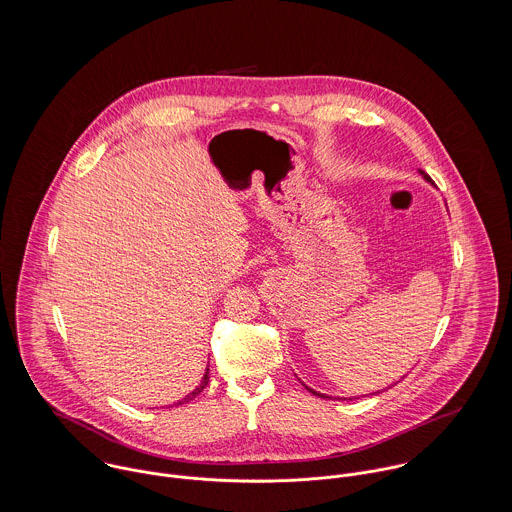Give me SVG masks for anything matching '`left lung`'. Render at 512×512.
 <instances>
[{
  "label": "left lung",
  "instance_id": "1",
  "mask_svg": "<svg viewBox=\"0 0 512 512\" xmlns=\"http://www.w3.org/2000/svg\"><path fill=\"white\" fill-rule=\"evenodd\" d=\"M420 173H422V175H424V179H426V181H430V183H432V179H430V175H426V173H424V171H420ZM305 388H307V386H305ZM307 390H309V392H311V394H315V396H321V398H327V396H325V394H319V392H315V390H311V388H307Z\"/></svg>",
  "mask_w": 512,
  "mask_h": 512
}]
</instances>
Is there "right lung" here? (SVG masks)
Here are the masks:
<instances>
[{
	"mask_svg": "<svg viewBox=\"0 0 512 512\" xmlns=\"http://www.w3.org/2000/svg\"><path fill=\"white\" fill-rule=\"evenodd\" d=\"M209 378H211V376H209V368H207V372H205V376H203V380H201V384H199V386H197V388H195V390H193V392H191V394H189V396H187V398H183V400H179V402H177V404H187V402H189V400H193V398H195V396H197V394H201V392H203V388H205V386H207V384H209Z\"/></svg>",
	"mask_w": 512,
	"mask_h": 512,
	"instance_id": "1",
	"label": "right lung"
}]
</instances>
